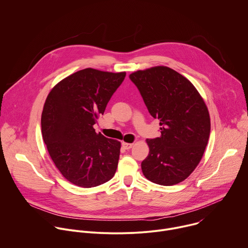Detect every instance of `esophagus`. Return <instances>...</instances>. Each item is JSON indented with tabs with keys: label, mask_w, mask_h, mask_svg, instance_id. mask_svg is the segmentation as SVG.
Instances as JSON below:
<instances>
[{
	"label": "esophagus",
	"mask_w": 248,
	"mask_h": 248,
	"mask_svg": "<svg viewBox=\"0 0 248 248\" xmlns=\"http://www.w3.org/2000/svg\"><path fill=\"white\" fill-rule=\"evenodd\" d=\"M134 145V143H129V142H122V146L125 148V149H130L132 148Z\"/></svg>",
	"instance_id": "1"
}]
</instances>
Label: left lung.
<instances>
[{
    "label": "left lung",
    "instance_id": "1",
    "mask_svg": "<svg viewBox=\"0 0 248 248\" xmlns=\"http://www.w3.org/2000/svg\"><path fill=\"white\" fill-rule=\"evenodd\" d=\"M129 78L161 126L160 138L146 140L149 154L141 162L142 173L156 184H177L203 155L210 133L207 107L195 86L169 67L140 70Z\"/></svg>",
    "mask_w": 248,
    "mask_h": 248
}]
</instances>
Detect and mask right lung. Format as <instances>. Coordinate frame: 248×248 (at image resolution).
<instances>
[{"mask_svg":"<svg viewBox=\"0 0 248 248\" xmlns=\"http://www.w3.org/2000/svg\"><path fill=\"white\" fill-rule=\"evenodd\" d=\"M125 76L87 68L58 82L46 100L44 141L56 168L75 185L95 187L116 171L120 141L97 134L93 126Z\"/></svg>","mask_w":248,"mask_h":248,"instance_id":"obj_1","label":"right lung"}]
</instances>
